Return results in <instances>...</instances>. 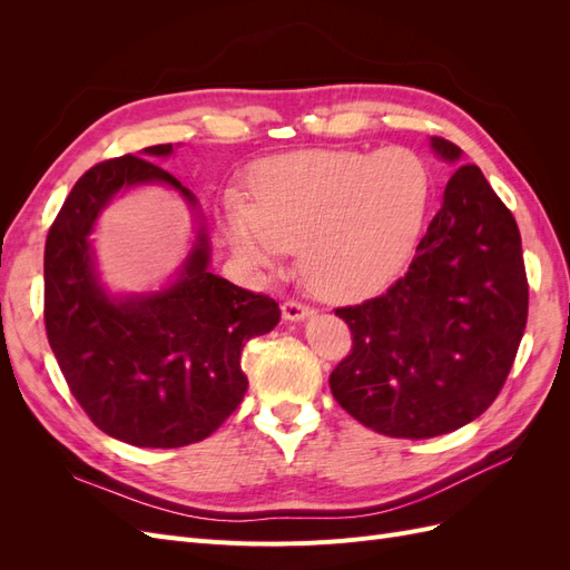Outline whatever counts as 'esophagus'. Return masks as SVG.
Returning a JSON list of instances; mask_svg holds the SVG:
<instances>
[{"label":"esophagus","instance_id":"esophagus-1","mask_svg":"<svg viewBox=\"0 0 570 570\" xmlns=\"http://www.w3.org/2000/svg\"><path fill=\"white\" fill-rule=\"evenodd\" d=\"M312 314H314V308L304 304V302H299V299H287L283 304V316L287 321H304L306 316H312Z\"/></svg>","mask_w":570,"mask_h":570}]
</instances>
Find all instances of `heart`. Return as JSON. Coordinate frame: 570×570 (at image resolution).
I'll list each match as a JSON object with an SVG mask.
<instances>
[{
	"instance_id": "b5f03b06",
	"label": "heart",
	"mask_w": 570,
	"mask_h": 570,
	"mask_svg": "<svg viewBox=\"0 0 570 570\" xmlns=\"http://www.w3.org/2000/svg\"><path fill=\"white\" fill-rule=\"evenodd\" d=\"M252 198L223 195V226L239 258L271 266L299 247L316 295L352 299L390 283L416 243L430 178L419 154L297 151L256 164Z\"/></svg>"
}]
</instances>
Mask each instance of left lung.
Returning <instances> with one entry per match:
<instances>
[{
  "label": "left lung",
  "mask_w": 570,
  "mask_h": 570,
  "mask_svg": "<svg viewBox=\"0 0 570 570\" xmlns=\"http://www.w3.org/2000/svg\"><path fill=\"white\" fill-rule=\"evenodd\" d=\"M433 149L461 157L444 137ZM335 314L352 350L331 373L333 396L375 433L444 435L497 400L525 331L528 278L515 218L478 166L446 183L402 278Z\"/></svg>",
  "instance_id": "1"
}]
</instances>
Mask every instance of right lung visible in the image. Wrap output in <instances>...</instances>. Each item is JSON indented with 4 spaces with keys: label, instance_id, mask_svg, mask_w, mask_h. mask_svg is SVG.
<instances>
[{
    "label": "right lung",
    "instance_id": "add662e5",
    "mask_svg": "<svg viewBox=\"0 0 570 570\" xmlns=\"http://www.w3.org/2000/svg\"><path fill=\"white\" fill-rule=\"evenodd\" d=\"M141 157L92 166L73 185L47 233L45 327L68 390L90 421L120 442L174 450L202 442L243 402V347L281 321L278 302L218 278L204 226L180 278L154 295L111 299L101 289L88 235L120 187L166 183L195 195Z\"/></svg>",
    "mask_w": 570,
    "mask_h": 570
}]
</instances>
